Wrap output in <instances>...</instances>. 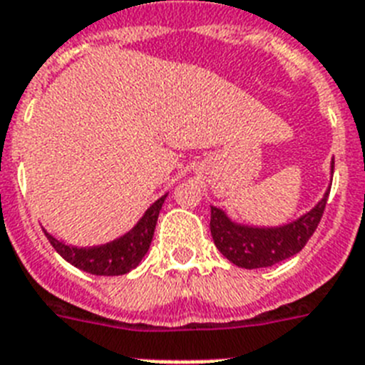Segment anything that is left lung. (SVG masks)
Here are the masks:
<instances>
[{
    "label": "left lung",
    "mask_w": 365,
    "mask_h": 365,
    "mask_svg": "<svg viewBox=\"0 0 365 365\" xmlns=\"http://www.w3.org/2000/svg\"><path fill=\"white\" fill-rule=\"evenodd\" d=\"M332 173H334V158L331 161V176ZM329 192H331V183L327 191L323 192L322 200L310 211L288 224L274 227L240 224L233 220L224 209L211 205L209 227H211L215 246L227 261L246 270L266 268V266H274L284 259L294 257L303 250L307 240L318 227L323 209L327 204Z\"/></svg>",
    "instance_id": "left-lung-1"
}]
</instances>
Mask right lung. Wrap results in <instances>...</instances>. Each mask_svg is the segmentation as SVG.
Here are the masks:
<instances>
[{
  "instance_id": "right-lung-1",
  "label": "right lung",
  "mask_w": 365,
  "mask_h": 365,
  "mask_svg": "<svg viewBox=\"0 0 365 365\" xmlns=\"http://www.w3.org/2000/svg\"><path fill=\"white\" fill-rule=\"evenodd\" d=\"M167 195L158 198L150 207L139 218L138 224L125 235L112 242L101 244V246H91V248H77V246H69V244L60 242L58 239L47 233L46 237L49 239L51 246L60 253V257H64L69 264L82 272L93 275H123L134 270L139 262L143 261L150 248L154 230H156V222L160 217L161 205H163Z\"/></svg>"
}]
</instances>
